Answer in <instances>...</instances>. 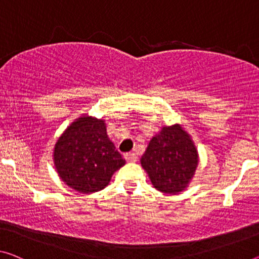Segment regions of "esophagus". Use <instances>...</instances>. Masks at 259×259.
I'll use <instances>...</instances> for the list:
<instances>
[{"label": "esophagus", "mask_w": 259, "mask_h": 259, "mask_svg": "<svg viewBox=\"0 0 259 259\" xmlns=\"http://www.w3.org/2000/svg\"><path fill=\"white\" fill-rule=\"evenodd\" d=\"M124 158L128 163H135V161H137V159H138L137 156L135 153H126V154H124Z\"/></svg>", "instance_id": "1"}]
</instances>
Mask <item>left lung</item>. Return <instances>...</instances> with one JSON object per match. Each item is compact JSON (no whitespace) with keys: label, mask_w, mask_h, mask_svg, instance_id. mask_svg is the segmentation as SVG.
Returning a JSON list of instances; mask_svg holds the SVG:
<instances>
[{"label":"left lung","mask_w":259,"mask_h":259,"mask_svg":"<svg viewBox=\"0 0 259 259\" xmlns=\"http://www.w3.org/2000/svg\"><path fill=\"white\" fill-rule=\"evenodd\" d=\"M141 165L156 190L178 194L191 184L199 153L191 135L180 124L163 126L149 142Z\"/></svg>","instance_id":"obj_1"}]
</instances>
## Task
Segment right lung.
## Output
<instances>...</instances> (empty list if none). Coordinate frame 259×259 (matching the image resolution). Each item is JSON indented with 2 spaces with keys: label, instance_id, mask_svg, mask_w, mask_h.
Segmentation results:
<instances>
[{
  "label": "right lung",
  "instance_id": "obj_1",
  "mask_svg": "<svg viewBox=\"0 0 259 259\" xmlns=\"http://www.w3.org/2000/svg\"><path fill=\"white\" fill-rule=\"evenodd\" d=\"M53 163L68 187L91 194L108 186L125 160L108 137L105 119L83 114L57 140Z\"/></svg>",
  "mask_w": 259,
  "mask_h": 259
}]
</instances>
